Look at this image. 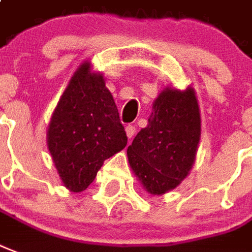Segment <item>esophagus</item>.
<instances>
[{
    "label": "esophagus",
    "mask_w": 252,
    "mask_h": 252,
    "mask_svg": "<svg viewBox=\"0 0 252 252\" xmlns=\"http://www.w3.org/2000/svg\"><path fill=\"white\" fill-rule=\"evenodd\" d=\"M126 135H127L128 139H131V138L135 135V126H133V125H128V126H126Z\"/></svg>",
    "instance_id": "esophagus-1"
}]
</instances>
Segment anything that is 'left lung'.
<instances>
[{
  "mask_svg": "<svg viewBox=\"0 0 252 252\" xmlns=\"http://www.w3.org/2000/svg\"><path fill=\"white\" fill-rule=\"evenodd\" d=\"M147 122L127 147L128 163L149 194L163 195L179 186L195 163L200 110L194 88H164Z\"/></svg>",
  "mask_w": 252,
  "mask_h": 252,
  "instance_id": "obj_1",
  "label": "left lung"
}]
</instances>
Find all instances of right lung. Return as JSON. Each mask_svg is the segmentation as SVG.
I'll list each match as a JSON object with an SVG mask.
<instances>
[{"label":"right lung","mask_w":252,"mask_h":252,"mask_svg":"<svg viewBox=\"0 0 252 252\" xmlns=\"http://www.w3.org/2000/svg\"><path fill=\"white\" fill-rule=\"evenodd\" d=\"M46 143L63 186L79 192L127 137L101 73L85 61L71 75L47 125Z\"/></svg>","instance_id":"right-lung-1"}]
</instances>
